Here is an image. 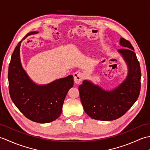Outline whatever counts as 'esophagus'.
<instances>
[{"label": "esophagus", "instance_id": "obj_1", "mask_svg": "<svg viewBox=\"0 0 150 150\" xmlns=\"http://www.w3.org/2000/svg\"><path fill=\"white\" fill-rule=\"evenodd\" d=\"M83 73L82 72L77 71L73 73V77H74V81L76 84H79L83 79Z\"/></svg>", "mask_w": 150, "mask_h": 150}]
</instances>
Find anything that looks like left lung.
I'll use <instances>...</instances> for the list:
<instances>
[{"instance_id":"8db88e82","label":"left lung","mask_w":150,"mask_h":150,"mask_svg":"<svg viewBox=\"0 0 150 150\" xmlns=\"http://www.w3.org/2000/svg\"><path fill=\"white\" fill-rule=\"evenodd\" d=\"M118 50L128 66V75L122 83L113 90H105L98 85L84 80L79 87L84 110L92 119L110 121L119 119L137 100L141 90V72L134 48L128 40L120 39Z\"/></svg>"}]
</instances>
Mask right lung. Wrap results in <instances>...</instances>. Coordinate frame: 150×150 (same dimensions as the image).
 <instances>
[{"instance_id":"obj_1","label":"right lung","mask_w":150,"mask_h":150,"mask_svg":"<svg viewBox=\"0 0 150 150\" xmlns=\"http://www.w3.org/2000/svg\"><path fill=\"white\" fill-rule=\"evenodd\" d=\"M37 31L28 33L22 40ZM20 41L13 53L8 69L9 91L13 103L28 119L48 123L60 115L65 97L73 86V77L57 79L49 84L35 83L23 69L20 58Z\"/></svg>"}]
</instances>
